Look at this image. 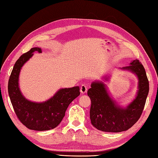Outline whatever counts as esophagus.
Masks as SVG:
<instances>
[{
  "mask_svg": "<svg viewBox=\"0 0 158 158\" xmlns=\"http://www.w3.org/2000/svg\"><path fill=\"white\" fill-rule=\"evenodd\" d=\"M80 90H81V92L82 94H85L87 92V91H88V88H87V86L84 84L81 85V88H80Z\"/></svg>",
  "mask_w": 158,
  "mask_h": 158,
  "instance_id": "34e87169",
  "label": "esophagus"
}]
</instances>
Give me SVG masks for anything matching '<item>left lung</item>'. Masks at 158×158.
<instances>
[{
  "label": "left lung",
  "mask_w": 158,
  "mask_h": 158,
  "mask_svg": "<svg viewBox=\"0 0 158 158\" xmlns=\"http://www.w3.org/2000/svg\"><path fill=\"white\" fill-rule=\"evenodd\" d=\"M122 69L135 73L139 79L136 98L126 108L117 105L110 98L102 81L92 82L88 91L92 102L89 111L91 123L96 129L103 132H120L128 130L139 120L145 105L149 86L142 64L139 60H135ZM105 79H108L107 77Z\"/></svg>",
  "instance_id": "1"
}]
</instances>
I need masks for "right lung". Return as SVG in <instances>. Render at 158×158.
Listing matches in <instances>:
<instances>
[{
	"label": "right lung",
	"instance_id": "add662e5",
	"mask_svg": "<svg viewBox=\"0 0 158 158\" xmlns=\"http://www.w3.org/2000/svg\"><path fill=\"white\" fill-rule=\"evenodd\" d=\"M35 52H42L41 48H33L16 61L9 79L8 92L16 115L23 125L30 130H49L62 122L70 102L79 96V87L60 89L51 98L43 102L26 99L19 88V75L22 67Z\"/></svg>",
	"mask_w": 158,
	"mask_h": 158
}]
</instances>
